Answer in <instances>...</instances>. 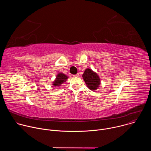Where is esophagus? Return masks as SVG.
Returning a JSON list of instances; mask_svg holds the SVG:
<instances>
[{
    "label": "esophagus",
    "mask_w": 151,
    "mask_h": 151,
    "mask_svg": "<svg viewBox=\"0 0 151 151\" xmlns=\"http://www.w3.org/2000/svg\"><path fill=\"white\" fill-rule=\"evenodd\" d=\"M75 77H78L79 76V73H77V74H75L73 75Z\"/></svg>",
    "instance_id": "obj_1"
}]
</instances>
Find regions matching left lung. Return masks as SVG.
Wrapping results in <instances>:
<instances>
[{
	"instance_id": "1",
	"label": "left lung",
	"mask_w": 151,
	"mask_h": 151,
	"mask_svg": "<svg viewBox=\"0 0 151 151\" xmlns=\"http://www.w3.org/2000/svg\"><path fill=\"white\" fill-rule=\"evenodd\" d=\"M82 77L90 90L94 91L98 88L100 83V79L97 74L94 72L91 69H86L82 75Z\"/></svg>"
}]
</instances>
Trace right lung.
I'll use <instances>...</instances> for the list:
<instances>
[{
  "label": "right lung",
  "instance_id": "right-lung-1",
  "mask_svg": "<svg viewBox=\"0 0 151 151\" xmlns=\"http://www.w3.org/2000/svg\"><path fill=\"white\" fill-rule=\"evenodd\" d=\"M68 78V77L62 73H60L58 74V75L56 77L55 80L53 82V85L54 87H57V86H60L61 84H62L64 82H65L66 80Z\"/></svg>",
  "mask_w": 151,
  "mask_h": 151
}]
</instances>
